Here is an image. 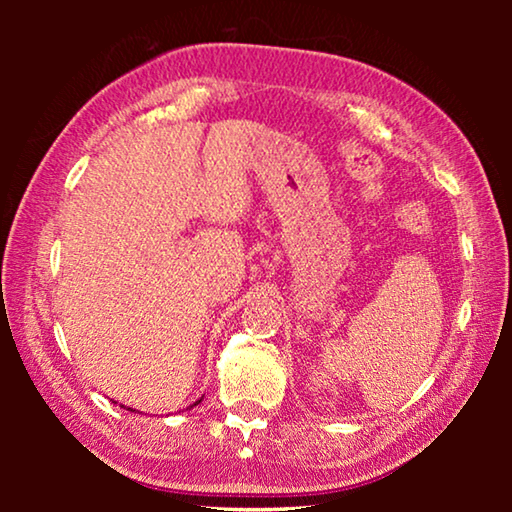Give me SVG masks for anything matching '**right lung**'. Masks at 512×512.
Segmentation results:
<instances>
[{
  "instance_id": "1",
  "label": "right lung",
  "mask_w": 512,
  "mask_h": 512,
  "mask_svg": "<svg viewBox=\"0 0 512 512\" xmlns=\"http://www.w3.org/2000/svg\"><path fill=\"white\" fill-rule=\"evenodd\" d=\"M201 400H203V397H201ZM201 400H196V402H194L192 406H189V409H194V406H196V404H201ZM128 411H133V409H128Z\"/></svg>"
}]
</instances>
